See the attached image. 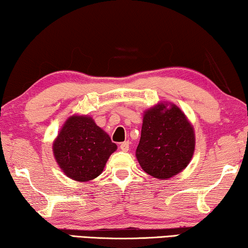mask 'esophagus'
I'll list each match as a JSON object with an SVG mask.
<instances>
[{
    "label": "esophagus",
    "instance_id": "obj_1",
    "mask_svg": "<svg viewBox=\"0 0 248 248\" xmlns=\"http://www.w3.org/2000/svg\"><path fill=\"white\" fill-rule=\"evenodd\" d=\"M120 148H121L122 151L127 152L128 149H130V143H128V141H125V142H123V143H121Z\"/></svg>",
    "mask_w": 248,
    "mask_h": 248
}]
</instances>
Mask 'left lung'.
I'll list each match as a JSON object with an SVG mask.
<instances>
[{
    "instance_id": "1",
    "label": "left lung",
    "mask_w": 248,
    "mask_h": 248,
    "mask_svg": "<svg viewBox=\"0 0 248 248\" xmlns=\"http://www.w3.org/2000/svg\"><path fill=\"white\" fill-rule=\"evenodd\" d=\"M195 135L185 114L174 104L145 110L137 159L155 178L167 179L187 167L194 154Z\"/></svg>"
}]
</instances>
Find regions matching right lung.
Masks as SVG:
<instances>
[{
  "label": "right lung",
  "instance_id": "right-lung-1",
  "mask_svg": "<svg viewBox=\"0 0 248 248\" xmlns=\"http://www.w3.org/2000/svg\"><path fill=\"white\" fill-rule=\"evenodd\" d=\"M116 149L109 135L87 115L67 118L53 143L60 168L67 177L78 182L98 177Z\"/></svg>",
  "mask_w": 248,
  "mask_h": 248
}]
</instances>
